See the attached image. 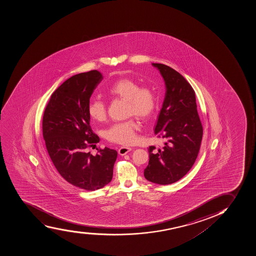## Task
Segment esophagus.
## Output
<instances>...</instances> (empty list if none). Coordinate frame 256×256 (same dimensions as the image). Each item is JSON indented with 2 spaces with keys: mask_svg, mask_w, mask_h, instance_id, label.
I'll return each mask as SVG.
<instances>
[{
  "mask_svg": "<svg viewBox=\"0 0 256 256\" xmlns=\"http://www.w3.org/2000/svg\"><path fill=\"white\" fill-rule=\"evenodd\" d=\"M130 151H132V148L122 146V147H120V148L118 150V154L120 155H124L128 154Z\"/></svg>",
  "mask_w": 256,
  "mask_h": 256,
  "instance_id": "34e87169",
  "label": "esophagus"
}]
</instances>
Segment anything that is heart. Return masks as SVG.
Masks as SVG:
<instances>
[{
  "mask_svg": "<svg viewBox=\"0 0 256 256\" xmlns=\"http://www.w3.org/2000/svg\"><path fill=\"white\" fill-rule=\"evenodd\" d=\"M112 97L127 101V115H134L143 120L151 118L157 110L158 96L150 86H140L137 81L130 78H120L115 81L108 90ZM88 113L90 118L97 122L105 120L106 106L100 99H94L88 105ZM138 124L134 119L113 124L106 130L105 136L112 143L130 146L137 140L136 132Z\"/></svg>",
  "mask_w": 256,
  "mask_h": 256,
  "instance_id": "obj_1",
  "label": "heart"
}]
</instances>
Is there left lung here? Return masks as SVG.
I'll list each match as a JSON object with an SVG mask.
<instances>
[{"label":"left lung","mask_w":256,"mask_h":256,"mask_svg":"<svg viewBox=\"0 0 256 256\" xmlns=\"http://www.w3.org/2000/svg\"><path fill=\"white\" fill-rule=\"evenodd\" d=\"M166 84V95L155 134L164 140L160 148H148L150 161L144 178L159 184H169L182 179L198 157L203 126L198 116L196 94L188 81L166 64L152 63Z\"/></svg>","instance_id":"left-lung-1"}]
</instances>
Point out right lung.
<instances>
[{"label":"right lung","instance_id":"obj_1","mask_svg":"<svg viewBox=\"0 0 256 256\" xmlns=\"http://www.w3.org/2000/svg\"><path fill=\"white\" fill-rule=\"evenodd\" d=\"M102 74L97 70L72 76L52 94L44 110L42 136L54 166L74 186L95 190L112 179L118 152L109 148L88 150L98 143L90 126V98Z\"/></svg>","mask_w":256,"mask_h":256}]
</instances>
